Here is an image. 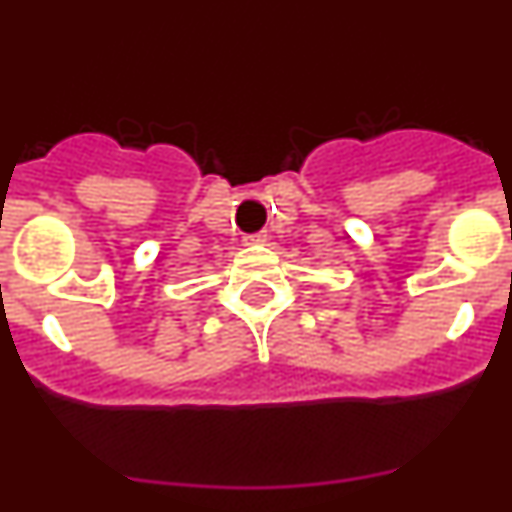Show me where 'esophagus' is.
<instances>
[{
	"label": "esophagus",
	"instance_id": "34e87169",
	"mask_svg": "<svg viewBox=\"0 0 512 512\" xmlns=\"http://www.w3.org/2000/svg\"><path fill=\"white\" fill-rule=\"evenodd\" d=\"M267 240V232H255V235H247L245 242H265Z\"/></svg>",
	"mask_w": 512,
	"mask_h": 512
}]
</instances>
